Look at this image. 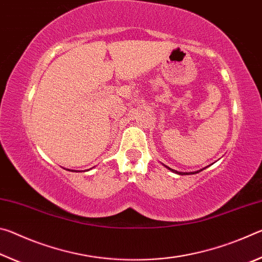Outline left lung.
I'll use <instances>...</instances> for the list:
<instances>
[{"label":"left lung","instance_id":"1","mask_svg":"<svg viewBox=\"0 0 262 262\" xmlns=\"http://www.w3.org/2000/svg\"><path fill=\"white\" fill-rule=\"evenodd\" d=\"M168 168H170V167H168ZM170 170H171V168H170ZM172 171H173V170H172ZM174 172H176V173H179V174H192V173H183V172H177V171H174ZM199 172H200V171L193 172V173H199Z\"/></svg>","mask_w":262,"mask_h":262}]
</instances>
